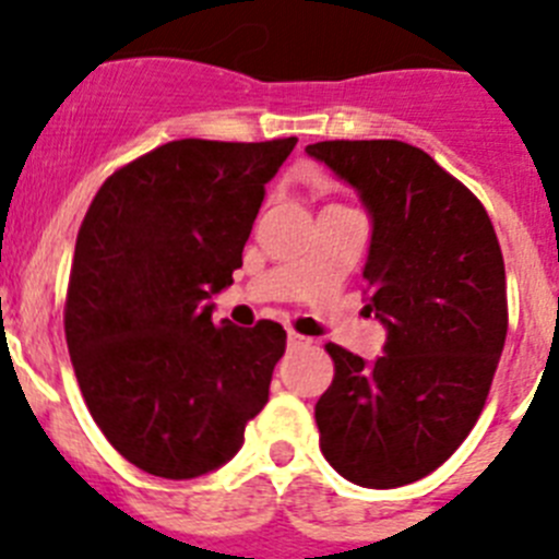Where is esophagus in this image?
<instances>
[{
    "label": "esophagus",
    "instance_id": "esophagus-1",
    "mask_svg": "<svg viewBox=\"0 0 559 559\" xmlns=\"http://www.w3.org/2000/svg\"><path fill=\"white\" fill-rule=\"evenodd\" d=\"M305 344H310V338H305V335H299V333H294V330H290V333H288V347L294 349V347H305Z\"/></svg>",
    "mask_w": 559,
    "mask_h": 559
}]
</instances>
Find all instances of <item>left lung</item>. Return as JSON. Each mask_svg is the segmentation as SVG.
Returning <instances> with one entry per match:
<instances>
[{
	"label": "left lung",
	"mask_w": 559,
	"mask_h": 559,
	"mask_svg": "<svg viewBox=\"0 0 559 559\" xmlns=\"http://www.w3.org/2000/svg\"><path fill=\"white\" fill-rule=\"evenodd\" d=\"M358 192L372 221L367 310L386 328L372 364L328 344L316 403L324 459L392 490L428 476L476 426L507 338V274L490 215L426 151L397 140L305 147Z\"/></svg>",
	"instance_id": "left-lung-1"
}]
</instances>
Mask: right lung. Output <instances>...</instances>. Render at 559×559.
I'll return each instance as SVG.
<instances>
[{"label":"right lung","instance_id":"right-lung-1","mask_svg":"<svg viewBox=\"0 0 559 559\" xmlns=\"http://www.w3.org/2000/svg\"><path fill=\"white\" fill-rule=\"evenodd\" d=\"M296 136L176 140L108 176L78 231L63 330L88 412L159 478L218 471L269 403L283 324L212 322Z\"/></svg>","mask_w":559,"mask_h":559}]
</instances>
